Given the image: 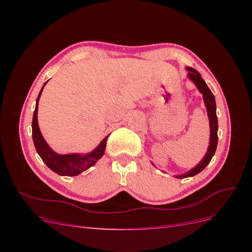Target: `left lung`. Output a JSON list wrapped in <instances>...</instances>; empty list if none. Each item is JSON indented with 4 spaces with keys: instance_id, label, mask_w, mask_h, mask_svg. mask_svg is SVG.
Wrapping results in <instances>:
<instances>
[{
    "instance_id": "1",
    "label": "left lung",
    "mask_w": 252,
    "mask_h": 252,
    "mask_svg": "<svg viewBox=\"0 0 252 252\" xmlns=\"http://www.w3.org/2000/svg\"><path fill=\"white\" fill-rule=\"evenodd\" d=\"M188 72V77L191 80L197 87V89L200 90V93L203 94L204 97V102L206 105V108H207V113H208V118H209V123H210V143H209V147L207 150V154L204 157V158L201 161V163L197 164L193 169L188 171L185 174L182 175H175V178L178 179H184L188 177H193V175L197 174L201 172L206 166H207L211 158L215 155L217 146H218V118H217V106H216V100L215 96H213L212 93L208 86L206 85L205 81L202 79L201 74L197 72L195 69L191 67H187Z\"/></svg>"
}]
</instances>
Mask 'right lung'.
<instances>
[{
  "mask_svg": "<svg viewBox=\"0 0 252 252\" xmlns=\"http://www.w3.org/2000/svg\"><path fill=\"white\" fill-rule=\"evenodd\" d=\"M46 83L44 84V86L46 85ZM44 86L42 87L39 96L36 98L35 109L33 112V119H32V139H33L36 152L43 159V162L56 173L60 175H67V177L78 175L81 172L90 168L91 166H94L98 159L103 157L108 135L106 136V138L101 142V144L98 145L93 152H90L88 155L80 156L75 154L73 155L56 154V152L48 146L47 143L45 142L44 138L42 136V133L40 131L39 124H37V105H39V100L42 94Z\"/></svg>",
  "mask_w": 252,
  "mask_h": 252,
  "instance_id": "1",
  "label": "right lung"
}]
</instances>
